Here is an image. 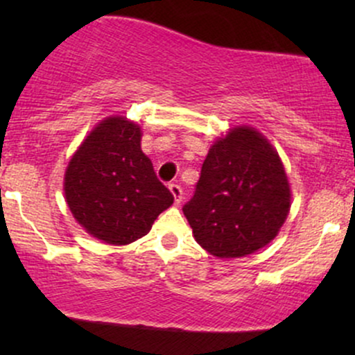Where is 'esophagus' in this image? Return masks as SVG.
<instances>
[{
	"mask_svg": "<svg viewBox=\"0 0 355 355\" xmlns=\"http://www.w3.org/2000/svg\"><path fill=\"white\" fill-rule=\"evenodd\" d=\"M170 189V191H172V195H173V198H175V203H180L182 202V187L178 185V183H172V185L168 187Z\"/></svg>",
	"mask_w": 355,
	"mask_h": 355,
	"instance_id": "34e87169",
	"label": "esophagus"
}]
</instances>
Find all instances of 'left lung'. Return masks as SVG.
I'll return each instance as SVG.
<instances>
[{"label":"left lung","mask_w":355,"mask_h":355,"mask_svg":"<svg viewBox=\"0 0 355 355\" xmlns=\"http://www.w3.org/2000/svg\"><path fill=\"white\" fill-rule=\"evenodd\" d=\"M288 210L291 185L282 160L250 126H235L210 146L193 197L183 205L195 240L220 259L266 247Z\"/></svg>","instance_id":"1"}]
</instances>
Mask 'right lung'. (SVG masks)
Returning a JSON list of instances; mask_svg holds the SVG:
<instances>
[{"instance_id": "1", "label": "right lung", "mask_w": 355, "mask_h": 355, "mask_svg": "<svg viewBox=\"0 0 355 355\" xmlns=\"http://www.w3.org/2000/svg\"><path fill=\"white\" fill-rule=\"evenodd\" d=\"M140 141V126L108 116L89 132L64 172V198L73 217L110 245L141 239L173 203Z\"/></svg>"}]
</instances>
